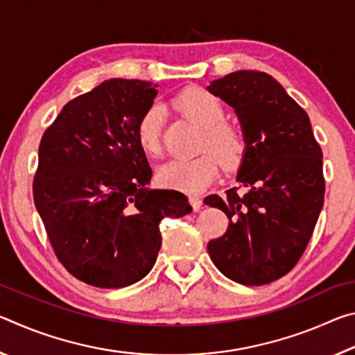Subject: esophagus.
<instances>
[{"label":"esophagus","mask_w":355,"mask_h":355,"mask_svg":"<svg viewBox=\"0 0 355 355\" xmlns=\"http://www.w3.org/2000/svg\"><path fill=\"white\" fill-rule=\"evenodd\" d=\"M189 203H191V207L194 208V211H199L202 207V199L199 196H189Z\"/></svg>","instance_id":"34e87169"}]
</instances>
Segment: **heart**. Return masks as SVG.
<instances>
[{"mask_svg": "<svg viewBox=\"0 0 355 355\" xmlns=\"http://www.w3.org/2000/svg\"><path fill=\"white\" fill-rule=\"evenodd\" d=\"M173 106L183 116L202 128L199 150H205L196 158L173 159L159 167L158 180L167 188L186 192H199L218 177L219 166L235 169L243 163L248 152V137L235 122L224 120L222 101L202 87H188L175 95ZM137 142L150 156L161 153V112L156 106L142 114L136 127Z\"/></svg>", "mask_w": 355, "mask_h": 355, "instance_id": "heart-1", "label": "heart"}]
</instances>
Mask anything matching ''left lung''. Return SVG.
Returning a JSON list of instances; mask_svg holds the SVG:
<instances>
[{
    "instance_id": "1",
    "label": "left lung",
    "mask_w": 355,
    "mask_h": 355,
    "mask_svg": "<svg viewBox=\"0 0 355 355\" xmlns=\"http://www.w3.org/2000/svg\"><path fill=\"white\" fill-rule=\"evenodd\" d=\"M207 89L235 110L248 137L239 188L203 200L230 220L208 254L236 284H271L296 266L313 235L326 191L321 147L307 112L271 75L238 70Z\"/></svg>"
}]
</instances>
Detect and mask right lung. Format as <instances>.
<instances>
[{"mask_svg":"<svg viewBox=\"0 0 355 355\" xmlns=\"http://www.w3.org/2000/svg\"><path fill=\"white\" fill-rule=\"evenodd\" d=\"M155 87L103 81L70 100L42 136L35 208L58 260L87 285L123 288L146 277L161 249L159 222L192 209L182 192L147 188L152 169L136 127Z\"/></svg>","mask_w":355,"mask_h":355,"instance_id":"add662e5","label":"right lung"}]
</instances>
